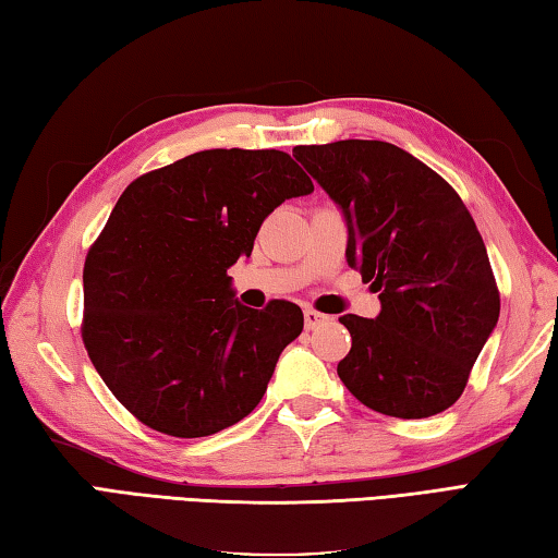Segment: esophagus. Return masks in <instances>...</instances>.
<instances>
[{
  "instance_id": "obj_1",
  "label": "esophagus",
  "mask_w": 558,
  "mask_h": 558,
  "mask_svg": "<svg viewBox=\"0 0 558 558\" xmlns=\"http://www.w3.org/2000/svg\"><path fill=\"white\" fill-rule=\"evenodd\" d=\"M303 320H306V328L308 330H315V328H320L323 323H328L330 315L318 313L315 308H306V311H303Z\"/></svg>"
}]
</instances>
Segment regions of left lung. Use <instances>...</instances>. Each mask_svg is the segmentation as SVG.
Masks as SVG:
<instances>
[{
    "label": "left lung",
    "mask_w": 558,
    "mask_h": 558,
    "mask_svg": "<svg viewBox=\"0 0 558 558\" xmlns=\"http://www.w3.org/2000/svg\"><path fill=\"white\" fill-rule=\"evenodd\" d=\"M347 218V265L378 291L376 320L347 313L352 350L338 376L376 413L417 420L464 393L500 315L486 245L469 208L435 170L384 141L299 145Z\"/></svg>",
    "instance_id": "obj_1"
}]
</instances>
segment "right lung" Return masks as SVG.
<instances>
[{
	"label": "right lung",
	"instance_id": "right-lung-1",
	"mask_svg": "<svg viewBox=\"0 0 558 558\" xmlns=\"http://www.w3.org/2000/svg\"><path fill=\"white\" fill-rule=\"evenodd\" d=\"M313 192L281 150L216 148L141 174L84 259L82 340L119 403L157 433L208 437L257 408L303 330L291 301L240 306L228 267L279 204Z\"/></svg>",
	"mask_w": 558,
	"mask_h": 558
}]
</instances>
